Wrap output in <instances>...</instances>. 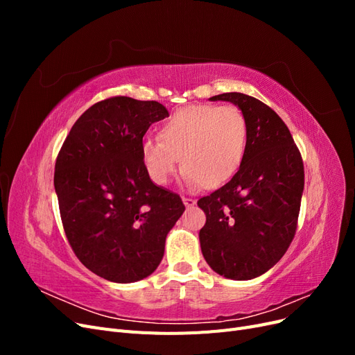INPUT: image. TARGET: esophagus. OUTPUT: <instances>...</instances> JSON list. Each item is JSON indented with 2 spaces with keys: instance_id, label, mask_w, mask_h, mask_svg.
Returning a JSON list of instances; mask_svg holds the SVG:
<instances>
[{
  "instance_id": "obj_1",
  "label": "esophagus",
  "mask_w": 355,
  "mask_h": 355,
  "mask_svg": "<svg viewBox=\"0 0 355 355\" xmlns=\"http://www.w3.org/2000/svg\"><path fill=\"white\" fill-rule=\"evenodd\" d=\"M182 200H184V204H185L187 207H192V206H196V202H197L194 198H189V197H184V198H182Z\"/></svg>"
}]
</instances>
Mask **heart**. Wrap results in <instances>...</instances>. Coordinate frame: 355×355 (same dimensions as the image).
Here are the masks:
<instances>
[{
  "label": "heart",
  "mask_w": 355,
  "mask_h": 355,
  "mask_svg": "<svg viewBox=\"0 0 355 355\" xmlns=\"http://www.w3.org/2000/svg\"><path fill=\"white\" fill-rule=\"evenodd\" d=\"M157 139L141 146L144 166L157 185H166L180 167L192 185L218 188L241 164L247 145V120L234 105H187L159 125Z\"/></svg>",
  "instance_id": "b5f03b06"
}]
</instances>
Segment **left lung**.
<instances>
[{"instance_id": "8db88e82", "label": "left lung", "mask_w": 355, "mask_h": 355, "mask_svg": "<svg viewBox=\"0 0 355 355\" xmlns=\"http://www.w3.org/2000/svg\"><path fill=\"white\" fill-rule=\"evenodd\" d=\"M210 101L232 102L247 120V145L237 173L198 200L204 259L231 280H252L282 259L295 239L302 200L304 161L287 125L270 106L243 93Z\"/></svg>"}]
</instances>
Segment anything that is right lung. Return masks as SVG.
Returning <instances> with one entry per match:
<instances>
[{
    "label": "right lung",
    "instance_id": "add662e5",
    "mask_svg": "<svg viewBox=\"0 0 355 355\" xmlns=\"http://www.w3.org/2000/svg\"><path fill=\"white\" fill-rule=\"evenodd\" d=\"M166 116L155 101L114 96L75 121L58 154L63 230L80 262L105 280L133 283L151 275L185 210L178 194L153 184L141 155L149 125Z\"/></svg>",
    "mask_w": 355,
    "mask_h": 355
}]
</instances>
